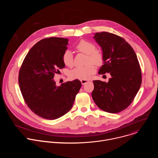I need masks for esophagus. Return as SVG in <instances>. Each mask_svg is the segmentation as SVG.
I'll return each instance as SVG.
<instances>
[{"label":"esophagus","mask_w":158,"mask_h":158,"mask_svg":"<svg viewBox=\"0 0 158 158\" xmlns=\"http://www.w3.org/2000/svg\"><path fill=\"white\" fill-rule=\"evenodd\" d=\"M81 82L82 84H85V83L88 82L89 81H88V80H86V79H81Z\"/></svg>","instance_id":"1"}]
</instances>
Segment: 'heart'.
Returning <instances> with one entry per match:
<instances>
[{
  "label": "heart",
  "instance_id": "b5f03b06",
  "mask_svg": "<svg viewBox=\"0 0 158 158\" xmlns=\"http://www.w3.org/2000/svg\"><path fill=\"white\" fill-rule=\"evenodd\" d=\"M76 48L80 52L87 55V62H91L95 65H100L103 60V55L102 52L96 49L95 45L88 40H82L76 46ZM62 61L64 64L71 67L73 65V56L70 50H67L62 56ZM96 71V67L89 64L84 67H77L69 72V77L72 79H87L91 77Z\"/></svg>",
  "mask_w": 158,
  "mask_h": 158
}]
</instances>
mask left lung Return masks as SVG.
I'll return each instance as SVG.
<instances>
[{
  "label": "left lung",
  "instance_id": "obj_1",
  "mask_svg": "<svg viewBox=\"0 0 158 158\" xmlns=\"http://www.w3.org/2000/svg\"><path fill=\"white\" fill-rule=\"evenodd\" d=\"M101 48L103 65L98 74L110 73L108 82L93 81L92 98L99 108L109 113H118L126 109L139 91L141 71L136 53L123 38L112 33L94 34Z\"/></svg>",
  "mask_w": 158,
  "mask_h": 158
}]
</instances>
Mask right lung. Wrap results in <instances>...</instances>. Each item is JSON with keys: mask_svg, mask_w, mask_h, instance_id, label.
I'll use <instances>...</instances> for the list:
<instances>
[{"mask_svg": "<svg viewBox=\"0 0 158 158\" xmlns=\"http://www.w3.org/2000/svg\"><path fill=\"white\" fill-rule=\"evenodd\" d=\"M69 40L49 37L37 42L26 55L19 74L21 93L28 107L37 116L56 119L72 108L81 87L76 79L56 85L54 74L65 64L62 56Z\"/></svg>", "mask_w": 158, "mask_h": 158, "instance_id": "1", "label": "right lung"}]
</instances>
